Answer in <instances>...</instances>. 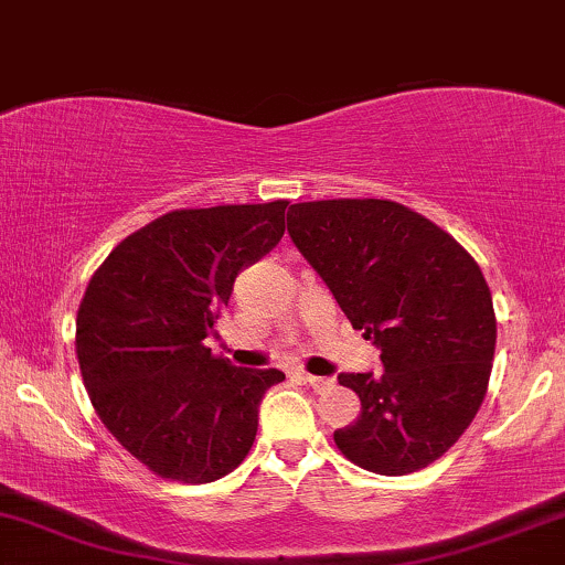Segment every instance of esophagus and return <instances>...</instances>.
I'll return each mask as SVG.
<instances>
[{
  "label": "esophagus",
  "instance_id": "34e87169",
  "mask_svg": "<svg viewBox=\"0 0 565 565\" xmlns=\"http://www.w3.org/2000/svg\"><path fill=\"white\" fill-rule=\"evenodd\" d=\"M298 377H301L306 385H311L315 390H324V387H330L332 385V380H327V377H317V374H309V372H298Z\"/></svg>",
  "mask_w": 565,
  "mask_h": 565
}]
</instances>
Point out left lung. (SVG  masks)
<instances>
[{"mask_svg": "<svg viewBox=\"0 0 565 565\" xmlns=\"http://www.w3.org/2000/svg\"><path fill=\"white\" fill-rule=\"evenodd\" d=\"M288 233L343 315L380 348L382 374H338L361 401L335 431L361 469L403 477L448 452L482 406L498 322L471 254L387 199L294 204Z\"/></svg>", "mask_w": 565, "mask_h": 565, "instance_id": "8db88e82", "label": "left lung"}]
</instances>
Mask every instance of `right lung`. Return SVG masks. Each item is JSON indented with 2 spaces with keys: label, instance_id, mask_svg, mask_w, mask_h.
Listing matches in <instances>:
<instances>
[{
  "label": "right lung",
  "instance_id": "1",
  "mask_svg": "<svg viewBox=\"0 0 565 565\" xmlns=\"http://www.w3.org/2000/svg\"><path fill=\"white\" fill-rule=\"evenodd\" d=\"M288 201L175 209L136 230L90 277L75 319L83 385L104 427L157 477L204 484L248 456L280 369L214 356L238 271L285 233Z\"/></svg>",
  "mask_w": 565,
  "mask_h": 565
}]
</instances>
